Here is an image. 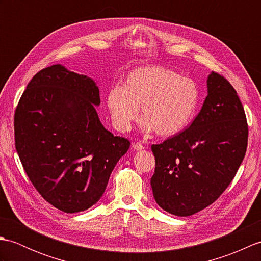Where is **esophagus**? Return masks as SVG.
<instances>
[{
    "instance_id": "obj_1",
    "label": "esophagus",
    "mask_w": 261,
    "mask_h": 261,
    "mask_svg": "<svg viewBox=\"0 0 261 261\" xmlns=\"http://www.w3.org/2000/svg\"><path fill=\"white\" fill-rule=\"evenodd\" d=\"M132 148L138 151V150H142L145 147H143L140 142H135V143H132Z\"/></svg>"
}]
</instances>
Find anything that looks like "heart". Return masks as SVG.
Returning a JSON list of instances; mask_svg holds the SVG:
<instances>
[{"mask_svg":"<svg viewBox=\"0 0 261 261\" xmlns=\"http://www.w3.org/2000/svg\"><path fill=\"white\" fill-rule=\"evenodd\" d=\"M105 101L119 131L131 129L141 108L143 131L173 137L191 123L198 107L199 90L190 77L163 66H147L131 70L121 87L108 92Z\"/></svg>","mask_w":261,"mask_h":261,"instance_id":"b5f03b06","label":"heart"}]
</instances>
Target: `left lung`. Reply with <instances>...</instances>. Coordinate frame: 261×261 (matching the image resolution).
<instances>
[{
	"mask_svg": "<svg viewBox=\"0 0 261 261\" xmlns=\"http://www.w3.org/2000/svg\"><path fill=\"white\" fill-rule=\"evenodd\" d=\"M248 145L246 113L223 76L207 77V96L186 130L152 145L150 184L157 204L177 216L195 214L220 197L234 178Z\"/></svg>",
	"mask_w": 261,
	"mask_h": 261,
	"instance_id": "1",
	"label": "left lung"
}]
</instances>
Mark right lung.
<instances>
[{
    "instance_id": "1",
    "label": "right lung",
    "mask_w": 261,
    "mask_h": 261,
    "mask_svg": "<svg viewBox=\"0 0 261 261\" xmlns=\"http://www.w3.org/2000/svg\"><path fill=\"white\" fill-rule=\"evenodd\" d=\"M99 91L90 77L62 65L32 77L14 113L15 149L38 193L76 213L93 206L130 141L98 119Z\"/></svg>"
}]
</instances>
